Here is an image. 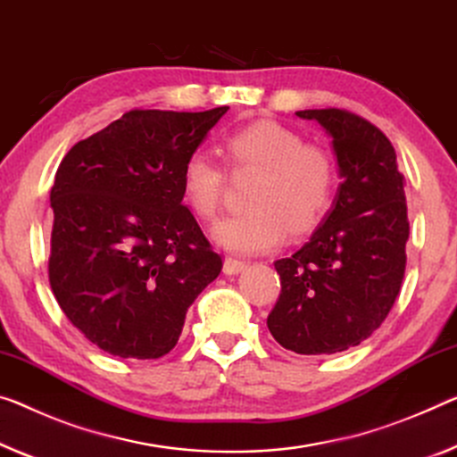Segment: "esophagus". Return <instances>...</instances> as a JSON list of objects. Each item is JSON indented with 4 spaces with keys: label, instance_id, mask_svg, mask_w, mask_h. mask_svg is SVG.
I'll use <instances>...</instances> for the list:
<instances>
[{
    "label": "esophagus",
    "instance_id": "obj_1",
    "mask_svg": "<svg viewBox=\"0 0 457 457\" xmlns=\"http://www.w3.org/2000/svg\"><path fill=\"white\" fill-rule=\"evenodd\" d=\"M245 270H247V263H245V262H238V259H233V257L224 259L222 271L227 273V276H237V273H241Z\"/></svg>",
    "mask_w": 457,
    "mask_h": 457
}]
</instances>
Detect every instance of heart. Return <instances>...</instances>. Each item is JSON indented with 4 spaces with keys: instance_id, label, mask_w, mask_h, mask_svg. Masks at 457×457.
I'll return each instance as SVG.
<instances>
[{
    "instance_id": "b5f03b06",
    "label": "heart",
    "mask_w": 457,
    "mask_h": 457,
    "mask_svg": "<svg viewBox=\"0 0 457 457\" xmlns=\"http://www.w3.org/2000/svg\"><path fill=\"white\" fill-rule=\"evenodd\" d=\"M233 170L262 171L251 187V210L219 220L214 241L238 255L278 247L290 230L304 235L320 222L335 192V161L319 145L304 143L296 130L273 120H257L224 140ZM184 198L195 216L219 212L224 170L206 151H194L181 170Z\"/></svg>"
}]
</instances>
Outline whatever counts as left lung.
Listing matches in <instances>:
<instances>
[{"mask_svg":"<svg viewBox=\"0 0 457 457\" xmlns=\"http://www.w3.org/2000/svg\"><path fill=\"white\" fill-rule=\"evenodd\" d=\"M333 138L341 184L311 241L278 259L282 292L268 317L279 345L331 355L360 345L388 317L406 268L404 178L384 132L353 112L300 110Z\"/></svg>","mask_w":457,"mask_h":457,"instance_id":"8db88e82","label":"left lung"}]
</instances>
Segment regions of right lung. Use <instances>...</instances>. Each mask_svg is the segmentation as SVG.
I'll use <instances>...</instances> for the list:
<instances>
[{
  "instance_id": "obj_1",
  "label": "right lung",
  "mask_w": 457,
  "mask_h": 457,
  "mask_svg": "<svg viewBox=\"0 0 457 457\" xmlns=\"http://www.w3.org/2000/svg\"><path fill=\"white\" fill-rule=\"evenodd\" d=\"M227 110H130L61 161L48 282L73 327L112 355L170 353L219 278L222 257L181 204V170Z\"/></svg>"
}]
</instances>
